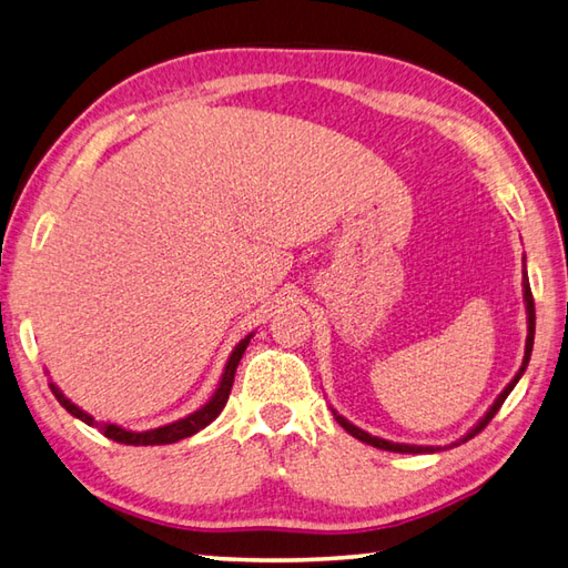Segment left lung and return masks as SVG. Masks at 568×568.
I'll return each instance as SVG.
<instances>
[{"instance_id": "8db88e82", "label": "left lung", "mask_w": 568, "mask_h": 568, "mask_svg": "<svg viewBox=\"0 0 568 568\" xmlns=\"http://www.w3.org/2000/svg\"><path fill=\"white\" fill-rule=\"evenodd\" d=\"M523 293H525V305H527V342H525V358H523V366H520V371L515 373V378L505 385V390L496 397V403H493L490 407H488V413L480 417L474 427H470L462 439L458 442H454V444H449V446H456V444H464V442H468V439H474L476 434L484 429L488 422L496 417V413L500 409V405L505 403V397H508L510 393H513V388L517 385V381L523 378V373H525V368H527V364H529V356H532V344H535V297H532V291H529V281H527V271H525V281H523ZM334 413V419L339 422V425L352 434V437H356L358 442H366V444H371V446H376V449H383V452H395V454H434V452H442V449H446V446H419V444H397V442H388V439H381V437H371L368 432H364V429H358L356 425H352V422H348L346 417H342L339 413H336V409H332Z\"/></svg>"}]
</instances>
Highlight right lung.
<instances>
[{"label":"right lung","instance_id":"add662e5","mask_svg":"<svg viewBox=\"0 0 568 568\" xmlns=\"http://www.w3.org/2000/svg\"><path fill=\"white\" fill-rule=\"evenodd\" d=\"M251 339H253V332H251L248 336H244V339H241V342L234 346V352H232V356H229L226 366H224L222 381H220V385H216V390H214V395L210 397L207 403H204L200 409H195V413L183 417V419L171 422V425H163V427H155V429H146V432H131V429H124V427H119V425H110V422H98L92 415L84 413V409H80L75 403H70L68 397L63 395V390H60L55 383H48V385H51V390H53V395L58 397V403L63 405L72 417L82 419L84 425H90V427H98L106 439H114V442H119V444H131V446L175 444V442H180V439L192 437V434H197L200 429L207 427L210 422H214L216 415L222 413L226 400H229V393H232L236 366H239L241 356H244V352H246V346H248Z\"/></svg>","mask_w":568,"mask_h":568}]
</instances>
